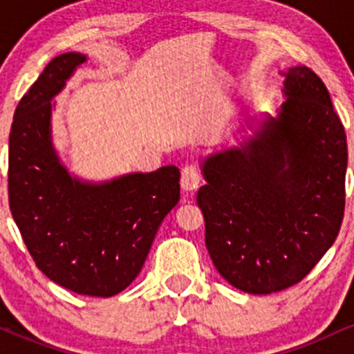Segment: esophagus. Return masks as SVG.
<instances>
[{"instance_id":"esophagus-1","label":"esophagus","mask_w":354,"mask_h":354,"mask_svg":"<svg viewBox=\"0 0 354 354\" xmlns=\"http://www.w3.org/2000/svg\"><path fill=\"white\" fill-rule=\"evenodd\" d=\"M200 186V171L194 165H186L181 171V188L185 191H194Z\"/></svg>"}]
</instances>
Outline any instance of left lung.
<instances>
[{
  "instance_id": "obj_1",
  "label": "left lung",
  "mask_w": 354,
  "mask_h": 354,
  "mask_svg": "<svg viewBox=\"0 0 354 354\" xmlns=\"http://www.w3.org/2000/svg\"><path fill=\"white\" fill-rule=\"evenodd\" d=\"M274 118H250L236 146L201 160L205 239L218 273L250 295L299 283L338 236L348 145L330 93L306 66L281 71Z\"/></svg>"
}]
</instances>
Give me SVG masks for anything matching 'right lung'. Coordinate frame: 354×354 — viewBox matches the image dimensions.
<instances>
[{
	"instance_id": "add662e5",
	"label": "right lung",
	"mask_w": 354,
	"mask_h": 354,
	"mask_svg": "<svg viewBox=\"0 0 354 354\" xmlns=\"http://www.w3.org/2000/svg\"><path fill=\"white\" fill-rule=\"evenodd\" d=\"M86 59L75 51L56 56L18 103L8 194L36 266L73 293L109 298L140 274L158 228L180 201V169L100 183L68 171L53 145L51 101Z\"/></svg>"
}]
</instances>
